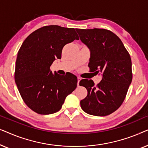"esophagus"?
Returning <instances> with one entry per match:
<instances>
[{"label": "esophagus", "instance_id": "esophagus-1", "mask_svg": "<svg viewBox=\"0 0 148 148\" xmlns=\"http://www.w3.org/2000/svg\"><path fill=\"white\" fill-rule=\"evenodd\" d=\"M82 79V78L80 77H77V86H79V82H80V80Z\"/></svg>", "mask_w": 148, "mask_h": 148}]
</instances>
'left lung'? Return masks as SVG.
Segmentation results:
<instances>
[{
	"mask_svg": "<svg viewBox=\"0 0 148 148\" xmlns=\"http://www.w3.org/2000/svg\"><path fill=\"white\" fill-rule=\"evenodd\" d=\"M76 30L82 42L90 50V71L102 73V80L96 86L91 79L80 81L79 86L88 90L87 96L81 100V107L94 116L112 114L123 104L132 81L130 54L120 38L110 30Z\"/></svg>",
	"mask_w": 148,
	"mask_h": 148,
	"instance_id": "1",
	"label": "left lung"
}]
</instances>
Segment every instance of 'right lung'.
Segmentation results:
<instances>
[{
  "mask_svg": "<svg viewBox=\"0 0 148 148\" xmlns=\"http://www.w3.org/2000/svg\"><path fill=\"white\" fill-rule=\"evenodd\" d=\"M79 39L74 28L51 25L36 29L24 40L16 60L15 81L24 102L35 112H58L76 88L75 75H54L50 67L56 58H61L66 44Z\"/></svg>",
  "mask_w": 148,
  "mask_h": 148,
  "instance_id": "obj_1",
  "label": "right lung"
}]
</instances>
